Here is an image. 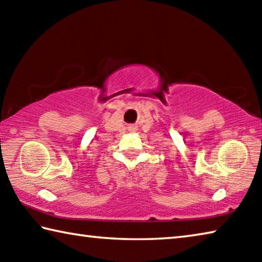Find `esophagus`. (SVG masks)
Instances as JSON below:
<instances>
[{
	"label": "esophagus",
	"instance_id": "1",
	"mask_svg": "<svg viewBox=\"0 0 262 262\" xmlns=\"http://www.w3.org/2000/svg\"><path fill=\"white\" fill-rule=\"evenodd\" d=\"M136 126H134V125H130L129 127H128V130H129V132H135L136 130Z\"/></svg>",
	"mask_w": 262,
	"mask_h": 262
}]
</instances>
